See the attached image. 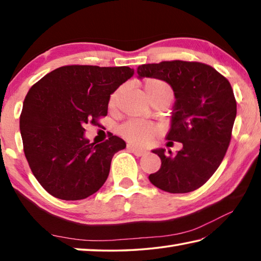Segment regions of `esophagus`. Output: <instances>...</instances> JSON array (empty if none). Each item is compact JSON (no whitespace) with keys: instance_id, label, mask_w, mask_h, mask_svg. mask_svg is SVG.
Masks as SVG:
<instances>
[{"instance_id":"obj_1","label":"esophagus","mask_w":261,"mask_h":261,"mask_svg":"<svg viewBox=\"0 0 261 261\" xmlns=\"http://www.w3.org/2000/svg\"><path fill=\"white\" fill-rule=\"evenodd\" d=\"M127 149H129L130 152H132L137 156H143L146 154V151L145 149H140V148H137L135 146H132V145H127Z\"/></svg>"}]
</instances>
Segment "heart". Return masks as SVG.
<instances>
[{
  "label": "heart",
  "mask_w": 261,
  "mask_h": 261,
  "mask_svg": "<svg viewBox=\"0 0 261 261\" xmlns=\"http://www.w3.org/2000/svg\"><path fill=\"white\" fill-rule=\"evenodd\" d=\"M141 85H143L145 93H146L148 99L151 100L152 102H155V101L159 100L170 101L174 96L173 88L170 87L169 84L162 81V79L147 78L145 79ZM121 92V88H117V90L110 95L108 102L109 109H115L117 107ZM118 132H120V135L123 138L129 141V143L141 146V145L147 144L148 141L155 136L156 127L149 122L131 120L121 125L120 129H118Z\"/></svg>",
  "instance_id": "1"
}]
</instances>
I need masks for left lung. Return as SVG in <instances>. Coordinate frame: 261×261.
I'll list each match as a JSON object with an SVG mask.
<instances>
[{
    "instance_id": "8db88e82",
    "label": "left lung",
    "mask_w": 261,
    "mask_h": 261,
    "mask_svg": "<svg viewBox=\"0 0 261 261\" xmlns=\"http://www.w3.org/2000/svg\"><path fill=\"white\" fill-rule=\"evenodd\" d=\"M138 77L159 78L171 86L175 105L170 130L166 138L182 143L176 154L154 149L161 168L148 176L156 188L169 193H187L199 189L222 162L231 139L237 106L228 79L200 62L163 61L141 64Z\"/></svg>"
}]
</instances>
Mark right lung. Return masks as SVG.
Segmentation results:
<instances>
[{
    "instance_id": "1",
    "label": "right lung",
    "mask_w": 261,
    "mask_h": 261,
    "mask_svg": "<svg viewBox=\"0 0 261 261\" xmlns=\"http://www.w3.org/2000/svg\"><path fill=\"white\" fill-rule=\"evenodd\" d=\"M129 67L65 65L30 88L20 114L24 153L34 177L62 200H81L102 187L125 141L110 134L94 145L84 125L107 116L110 94L134 76Z\"/></svg>"
}]
</instances>
